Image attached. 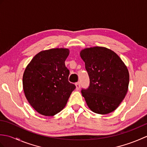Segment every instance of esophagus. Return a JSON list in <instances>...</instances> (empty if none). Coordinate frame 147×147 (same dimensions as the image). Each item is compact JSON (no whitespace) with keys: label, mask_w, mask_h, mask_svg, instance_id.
<instances>
[{"label":"esophagus","mask_w":147,"mask_h":147,"mask_svg":"<svg viewBox=\"0 0 147 147\" xmlns=\"http://www.w3.org/2000/svg\"><path fill=\"white\" fill-rule=\"evenodd\" d=\"M75 85H76V90H80V82L76 83Z\"/></svg>","instance_id":"1"}]
</instances>
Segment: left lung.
I'll return each instance as SVG.
<instances>
[{
  "mask_svg": "<svg viewBox=\"0 0 147 147\" xmlns=\"http://www.w3.org/2000/svg\"><path fill=\"white\" fill-rule=\"evenodd\" d=\"M80 56L90 78L89 86L82 89L87 105L96 114L113 112L128 88L129 76L125 64L114 52L102 47L84 49Z\"/></svg>",
  "mask_w": 147,
  "mask_h": 147,
  "instance_id": "8db88e82",
  "label": "left lung"
}]
</instances>
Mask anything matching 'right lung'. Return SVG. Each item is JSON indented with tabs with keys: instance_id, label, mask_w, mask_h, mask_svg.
Returning <instances> with one entry per match:
<instances>
[{
	"instance_id": "right-lung-1",
	"label": "right lung",
	"mask_w": 147,
	"mask_h": 147,
	"mask_svg": "<svg viewBox=\"0 0 147 147\" xmlns=\"http://www.w3.org/2000/svg\"><path fill=\"white\" fill-rule=\"evenodd\" d=\"M67 49H52L37 54L24 72L23 85L30 104L39 114L52 116L66 105L75 85L69 82L65 61Z\"/></svg>"
}]
</instances>
